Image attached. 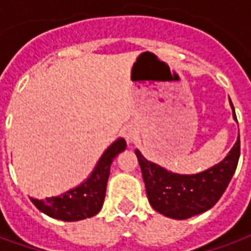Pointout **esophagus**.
<instances>
[{
    "label": "esophagus",
    "instance_id": "1",
    "mask_svg": "<svg viewBox=\"0 0 251 251\" xmlns=\"http://www.w3.org/2000/svg\"><path fill=\"white\" fill-rule=\"evenodd\" d=\"M125 136H126V138H127V140H131L133 137L136 136V130H134L133 127H127V129H126V131H125Z\"/></svg>",
    "mask_w": 251,
    "mask_h": 251
}]
</instances>
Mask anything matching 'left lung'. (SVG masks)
<instances>
[{"instance_id": "left-lung-1", "label": "left lung", "mask_w": 251, "mask_h": 251, "mask_svg": "<svg viewBox=\"0 0 251 251\" xmlns=\"http://www.w3.org/2000/svg\"><path fill=\"white\" fill-rule=\"evenodd\" d=\"M231 107L234 110L232 103ZM234 118H237L235 111ZM239 154L241 141L238 136L235 145L222 163L201 174L187 176L171 174L145 160L136 151L149 203L157 212L174 219H187L214 207L237 169Z\"/></svg>"}]
</instances>
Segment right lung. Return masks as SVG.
<instances>
[{"instance_id": "right-lung-1", "label": "right lung", "mask_w": 251, "mask_h": 251, "mask_svg": "<svg viewBox=\"0 0 251 251\" xmlns=\"http://www.w3.org/2000/svg\"><path fill=\"white\" fill-rule=\"evenodd\" d=\"M125 148L126 142L124 138L117 140L111 147L107 148L97 164L93 175L83 184L62 196L46 198L44 200L32 199V203L41 212L60 221H80L97 215L103 205L111 163L118 153L125 151Z\"/></svg>"}]
</instances>
